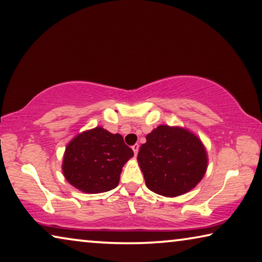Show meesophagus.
<instances>
[{
	"label": "esophagus",
	"mask_w": 262,
	"mask_h": 262,
	"mask_svg": "<svg viewBox=\"0 0 262 262\" xmlns=\"http://www.w3.org/2000/svg\"><path fill=\"white\" fill-rule=\"evenodd\" d=\"M132 149H134L135 156H137V154H138V151H139V145L138 144H135L134 146H132Z\"/></svg>",
	"instance_id": "esophagus-1"
}]
</instances>
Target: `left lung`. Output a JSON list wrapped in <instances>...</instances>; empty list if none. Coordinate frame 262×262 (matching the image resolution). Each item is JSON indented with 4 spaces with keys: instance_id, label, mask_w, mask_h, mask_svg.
<instances>
[{
    "instance_id": "1",
    "label": "left lung",
    "mask_w": 262,
    "mask_h": 262,
    "mask_svg": "<svg viewBox=\"0 0 262 262\" xmlns=\"http://www.w3.org/2000/svg\"><path fill=\"white\" fill-rule=\"evenodd\" d=\"M149 190L166 197L183 195L204 177L208 156L187 128L159 125L146 136L137 157Z\"/></svg>"
}]
</instances>
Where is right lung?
<instances>
[{
    "instance_id": "right-lung-1",
    "label": "right lung",
    "mask_w": 262,
    "mask_h": 262,
    "mask_svg": "<svg viewBox=\"0 0 262 262\" xmlns=\"http://www.w3.org/2000/svg\"><path fill=\"white\" fill-rule=\"evenodd\" d=\"M134 151L123 137L101 126L74 137L65 149L63 177L73 187L87 194H97L118 186L123 166Z\"/></svg>"
}]
</instances>
